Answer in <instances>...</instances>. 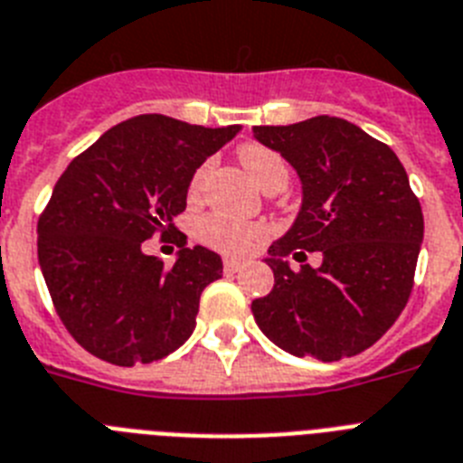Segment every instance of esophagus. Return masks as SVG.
<instances>
[{
	"label": "esophagus",
	"mask_w": 463,
	"mask_h": 463,
	"mask_svg": "<svg viewBox=\"0 0 463 463\" xmlns=\"http://www.w3.org/2000/svg\"><path fill=\"white\" fill-rule=\"evenodd\" d=\"M242 266H244V263L238 261V259H225V261H223V270H225V273H238V270Z\"/></svg>",
	"instance_id": "obj_1"
}]
</instances>
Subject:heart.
<instances>
[{"label":"heart","mask_w":463,"mask_h":463,"mask_svg":"<svg viewBox=\"0 0 463 463\" xmlns=\"http://www.w3.org/2000/svg\"><path fill=\"white\" fill-rule=\"evenodd\" d=\"M238 155L244 169L250 172V176L263 190L285 188L287 181H289V169H287L285 159L279 157L275 150H270V147L250 143V146L240 147ZM209 169H212L209 162L197 166L193 178H190V197L202 195V190H204V184H207L209 178ZM266 232L268 231L263 223L231 219L225 213H207V216H202L197 221V238L204 244H209L212 250L231 256L250 254L254 247H259L266 240Z\"/></svg>","instance_id":"1"}]
</instances>
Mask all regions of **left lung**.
<instances>
[{"mask_svg":"<svg viewBox=\"0 0 463 463\" xmlns=\"http://www.w3.org/2000/svg\"><path fill=\"white\" fill-rule=\"evenodd\" d=\"M301 178V209L270 244L273 291L251 301L256 325L282 351L334 363L391 329L414 285L423 213L398 155L339 118L254 127ZM320 250V269L284 259Z\"/></svg>","mask_w":463,"mask_h":463,"instance_id":"1","label":"left lung"}]
</instances>
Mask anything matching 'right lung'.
Instances as JSON below:
<instances>
[{"mask_svg": "<svg viewBox=\"0 0 463 463\" xmlns=\"http://www.w3.org/2000/svg\"><path fill=\"white\" fill-rule=\"evenodd\" d=\"M240 124L207 129L166 115L112 127L58 178L37 223V256L58 317L106 363H155L195 329L204 287L223 273L216 251L185 247L172 268L143 254L155 232H174L197 166Z\"/></svg>", "mask_w": 463, "mask_h": 463, "instance_id": "right-lung-1", "label": "right lung"}]
</instances>
